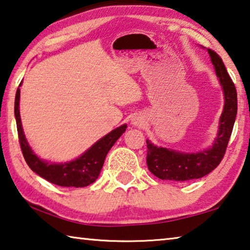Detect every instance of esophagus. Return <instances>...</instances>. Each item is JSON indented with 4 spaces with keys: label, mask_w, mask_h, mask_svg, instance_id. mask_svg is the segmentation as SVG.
I'll use <instances>...</instances> for the list:
<instances>
[{
    "label": "esophagus",
    "mask_w": 250,
    "mask_h": 250,
    "mask_svg": "<svg viewBox=\"0 0 250 250\" xmlns=\"http://www.w3.org/2000/svg\"><path fill=\"white\" fill-rule=\"evenodd\" d=\"M132 123H133V125L138 126V127H141V126L143 125V120H142L141 117H135V118H133Z\"/></svg>",
    "instance_id": "1"
}]
</instances>
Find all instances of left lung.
Returning a JSON list of instances; mask_svg holds the SVG:
<instances>
[{
	"label": "left lung",
	"instance_id": "8db88e82",
	"mask_svg": "<svg viewBox=\"0 0 250 250\" xmlns=\"http://www.w3.org/2000/svg\"><path fill=\"white\" fill-rule=\"evenodd\" d=\"M208 52L224 91L225 99L217 137L211 148L192 154L157 147L147 141L148 169L161 180L188 181L200 179L213 171L225 155L237 114V92L221 57L212 49H208Z\"/></svg>",
	"mask_w": 250,
	"mask_h": 250
}]
</instances>
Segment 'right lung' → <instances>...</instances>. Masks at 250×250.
Listing matches in <instances>:
<instances>
[{"label": "right lung", "mask_w": 250, "mask_h": 250, "mask_svg": "<svg viewBox=\"0 0 250 250\" xmlns=\"http://www.w3.org/2000/svg\"><path fill=\"white\" fill-rule=\"evenodd\" d=\"M19 107L20 87L16 91L14 112L17 133H19V141L24 159L26 164L28 165V167L34 172H36L38 176L60 187L83 188L93 183L99 177L107 152L127 127L126 124H124L116 129L112 130L111 133L105 135L103 138L96 142L93 146H91L84 154L81 155L76 160L64 164L47 163V161L42 160L34 154L32 148L29 147L27 141H26L23 127H21Z\"/></svg>", "instance_id": "obj_1"}]
</instances>
